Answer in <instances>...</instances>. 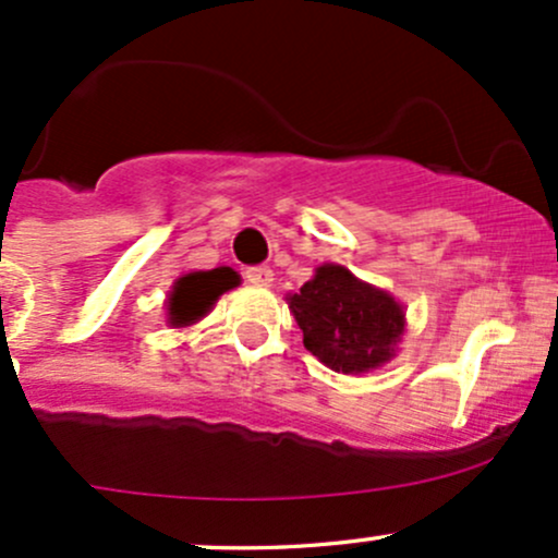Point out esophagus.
<instances>
[{"instance_id": "34e87169", "label": "esophagus", "mask_w": 558, "mask_h": 558, "mask_svg": "<svg viewBox=\"0 0 558 558\" xmlns=\"http://www.w3.org/2000/svg\"><path fill=\"white\" fill-rule=\"evenodd\" d=\"M244 279L255 287H271L274 271L268 266H252L244 271Z\"/></svg>"}]
</instances>
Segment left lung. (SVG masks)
Segmentation results:
<instances>
[{
	"instance_id": "obj_1",
	"label": "left lung",
	"mask_w": 558,
	"mask_h": 558,
	"mask_svg": "<svg viewBox=\"0 0 558 558\" xmlns=\"http://www.w3.org/2000/svg\"><path fill=\"white\" fill-rule=\"evenodd\" d=\"M287 306L303 330V347L347 376L387 365L403 341V303L338 263L314 268L301 292L287 295Z\"/></svg>"
}]
</instances>
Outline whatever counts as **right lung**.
<instances>
[{"label":"right lung","instance_id":"add662e5","mask_svg":"<svg viewBox=\"0 0 558 558\" xmlns=\"http://www.w3.org/2000/svg\"><path fill=\"white\" fill-rule=\"evenodd\" d=\"M241 277L233 268L220 266L211 268V271H191L182 274L174 281L169 292V301H166V322L171 327H191L201 317L209 314V308L215 306L217 298L222 292L239 287Z\"/></svg>","mask_w":558,"mask_h":558}]
</instances>
